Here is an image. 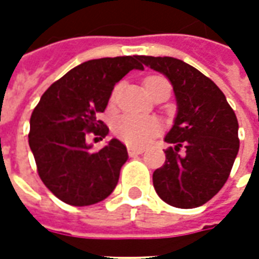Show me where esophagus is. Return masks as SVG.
Masks as SVG:
<instances>
[{"instance_id":"34e87169","label":"esophagus","mask_w":259,"mask_h":259,"mask_svg":"<svg viewBox=\"0 0 259 259\" xmlns=\"http://www.w3.org/2000/svg\"><path fill=\"white\" fill-rule=\"evenodd\" d=\"M127 152H129L130 157H136V155H140L144 152V148L140 147H127Z\"/></svg>"}]
</instances>
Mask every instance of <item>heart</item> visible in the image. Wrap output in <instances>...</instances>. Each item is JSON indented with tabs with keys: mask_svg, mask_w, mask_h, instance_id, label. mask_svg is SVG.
<instances>
[{
	"mask_svg": "<svg viewBox=\"0 0 259 259\" xmlns=\"http://www.w3.org/2000/svg\"><path fill=\"white\" fill-rule=\"evenodd\" d=\"M163 84H169V83L162 76H150L144 80V87L150 96L157 87ZM118 90L119 85L113 90L112 98H111L112 101H115ZM159 130H161V122L157 118L135 115V113L122 115L113 123L115 135L118 136L119 139H122L126 144L135 147L146 146L147 143H150L159 133Z\"/></svg>",
	"mask_w": 259,
	"mask_h": 259,
	"instance_id": "1",
	"label": "heart"
}]
</instances>
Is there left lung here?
Returning <instances> with one entry per match:
<instances>
[{"label":"left lung","mask_w":259,"mask_h":259,"mask_svg":"<svg viewBox=\"0 0 259 259\" xmlns=\"http://www.w3.org/2000/svg\"><path fill=\"white\" fill-rule=\"evenodd\" d=\"M140 61L174 85L178 115L165 141V163L152 175L157 194L176 208H197L226 183L239 152V123L226 97L200 70L172 57ZM185 151L181 152V148Z\"/></svg>","instance_id":"1"}]
</instances>
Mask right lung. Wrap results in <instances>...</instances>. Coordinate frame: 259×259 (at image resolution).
Instances as JSON below:
<instances>
[{"label": "right lung", "instance_id": "right-lung-1", "mask_svg": "<svg viewBox=\"0 0 259 259\" xmlns=\"http://www.w3.org/2000/svg\"><path fill=\"white\" fill-rule=\"evenodd\" d=\"M133 69L143 70L140 57L91 59L50 85L30 118L29 146L42 183L69 205H93L116 187L127 150L116 139L90 151L87 135L105 137L109 129L98 119L113 85Z\"/></svg>", "mask_w": 259, "mask_h": 259}]
</instances>
